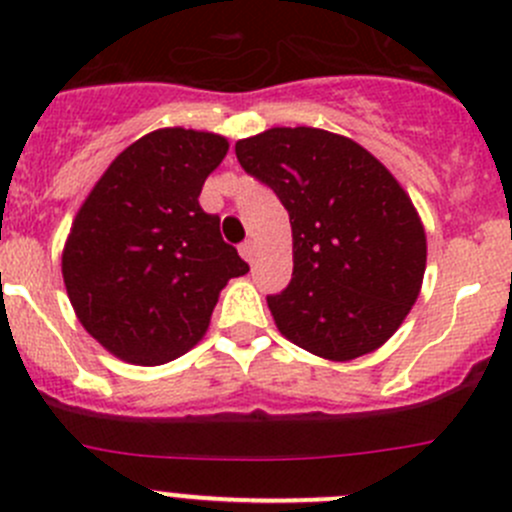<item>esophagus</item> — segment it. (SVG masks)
<instances>
[{
    "mask_svg": "<svg viewBox=\"0 0 512 512\" xmlns=\"http://www.w3.org/2000/svg\"><path fill=\"white\" fill-rule=\"evenodd\" d=\"M240 255L245 257L247 262L255 260V242H252V240H245V242H242V245H240Z\"/></svg>",
    "mask_w": 512,
    "mask_h": 512,
    "instance_id": "esophagus-1",
    "label": "esophagus"
}]
</instances>
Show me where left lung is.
<instances>
[{
	"mask_svg": "<svg viewBox=\"0 0 512 512\" xmlns=\"http://www.w3.org/2000/svg\"><path fill=\"white\" fill-rule=\"evenodd\" d=\"M235 156L289 213L292 280L267 297L280 332L334 361L381 347L426 270V232L404 188L366 148L322 128H270L237 141Z\"/></svg>",
	"mask_w": 512,
	"mask_h": 512,
	"instance_id": "obj_1",
	"label": "left lung"
}]
</instances>
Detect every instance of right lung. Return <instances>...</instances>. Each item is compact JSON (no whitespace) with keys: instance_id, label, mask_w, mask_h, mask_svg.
<instances>
[{"instance_id":"add662e5","label":"right lung","mask_w":512,"mask_h":512,"mask_svg":"<svg viewBox=\"0 0 512 512\" xmlns=\"http://www.w3.org/2000/svg\"><path fill=\"white\" fill-rule=\"evenodd\" d=\"M227 141L160 128L128 146L81 205L64 247L66 292L111 354L165 364L205 334L230 277L250 270L200 208Z\"/></svg>"}]
</instances>
